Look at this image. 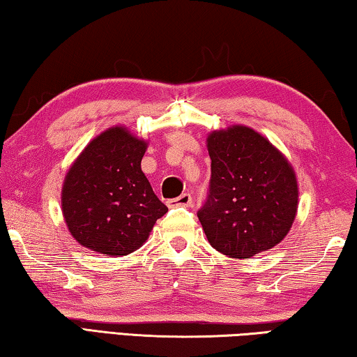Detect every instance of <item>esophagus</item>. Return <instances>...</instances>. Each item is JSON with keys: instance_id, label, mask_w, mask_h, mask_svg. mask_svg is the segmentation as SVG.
Listing matches in <instances>:
<instances>
[{"instance_id": "1", "label": "esophagus", "mask_w": 357, "mask_h": 357, "mask_svg": "<svg viewBox=\"0 0 357 357\" xmlns=\"http://www.w3.org/2000/svg\"><path fill=\"white\" fill-rule=\"evenodd\" d=\"M192 204V195L190 193H183L178 198H173V200L168 202V206H183V208H189Z\"/></svg>"}]
</instances>
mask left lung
I'll use <instances>...</instances> for the list:
<instances>
[{
	"instance_id": "1",
	"label": "left lung",
	"mask_w": 357,
	"mask_h": 357,
	"mask_svg": "<svg viewBox=\"0 0 357 357\" xmlns=\"http://www.w3.org/2000/svg\"><path fill=\"white\" fill-rule=\"evenodd\" d=\"M211 187L198 211L209 244L229 258H250L280 244L298 214L296 172L282 151L243 124L206 138Z\"/></svg>"
}]
</instances>
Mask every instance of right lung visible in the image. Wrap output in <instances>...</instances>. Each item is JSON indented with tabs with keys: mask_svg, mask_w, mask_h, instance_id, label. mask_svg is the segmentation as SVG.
Here are the masks:
<instances>
[{
	"mask_svg": "<svg viewBox=\"0 0 357 357\" xmlns=\"http://www.w3.org/2000/svg\"><path fill=\"white\" fill-rule=\"evenodd\" d=\"M148 142L126 126L94 137L64 176L61 211L78 244L108 257H124L146 243L168 208L142 172Z\"/></svg>",
	"mask_w": 357,
	"mask_h": 357,
	"instance_id": "right-lung-1",
	"label": "right lung"
}]
</instances>
